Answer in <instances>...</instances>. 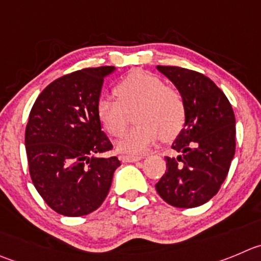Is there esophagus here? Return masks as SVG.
I'll list each match as a JSON object with an SVG mask.
<instances>
[{"instance_id":"obj_1","label":"esophagus","mask_w":261,"mask_h":261,"mask_svg":"<svg viewBox=\"0 0 261 261\" xmlns=\"http://www.w3.org/2000/svg\"><path fill=\"white\" fill-rule=\"evenodd\" d=\"M143 156H135V155H121L120 160L123 163H136V161L142 160Z\"/></svg>"}]
</instances>
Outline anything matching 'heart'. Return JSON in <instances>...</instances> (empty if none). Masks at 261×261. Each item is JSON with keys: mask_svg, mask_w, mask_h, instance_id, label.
<instances>
[{"mask_svg": "<svg viewBox=\"0 0 261 261\" xmlns=\"http://www.w3.org/2000/svg\"><path fill=\"white\" fill-rule=\"evenodd\" d=\"M116 100L102 97L97 102V116L103 128L114 137H120L135 111L137 125L126 133L118 147L124 152H141L160 137L170 141L182 132L186 106L175 89L160 78L145 71H133L116 84Z\"/></svg>", "mask_w": 261, "mask_h": 261, "instance_id": "b5f03b06", "label": "heart"}]
</instances>
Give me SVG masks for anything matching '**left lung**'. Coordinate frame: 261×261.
<instances>
[{
  "mask_svg": "<svg viewBox=\"0 0 261 261\" xmlns=\"http://www.w3.org/2000/svg\"><path fill=\"white\" fill-rule=\"evenodd\" d=\"M156 69L177 87L186 106L185 126L172 145L178 155L165 158L166 172L156 191L172 206H201L217 195L229 172L234 113L222 89L203 74L178 66Z\"/></svg>",
  "mask_w": 261,
  "mask_h": 261,
  "instance_id": "8db88e82",
  "label": "left lung"
}]
</instances>
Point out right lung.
I'll use <instances>...</instances> for the list:
<instances>
[{
	"instance_id": "obj_1",
	"label": "right lung",
	"mask_w": 261,
	"mask_h": 261,
	"mask_svg": "<svg viewBox=\"0 0 261 261\" xmlns=\"http://www.w3.org/2000/svg\"><path fill=\"white\" fill-rule=\"evenodd\" d=\"M114 66L66 74L42 91L29 114L25 150L32 182L65 217H83L105 201L120 161L97 116L103 79Z\"/></svg>"
}]
</instances>
